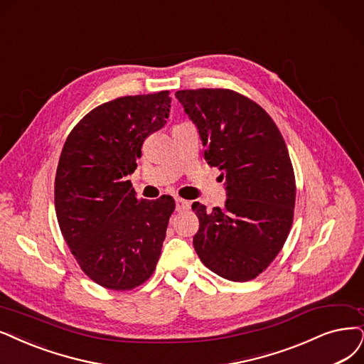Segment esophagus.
I'll use <instances>...</instances> for the list:
<instances>
[{
	"mask_svg": "<svg viewBox=\"0 0 364 364\" xmlns=\"http://www.w3.org/2000/svg\"><path fill=\"white\" fill-rule=\"evenodd\" d=\"M175 204H177V211H186L191 208V203L183 198H175Z\"/></svg>",
	"mask_w": 364,
	"mask_h": 364,
	"instance_id": "esophagus-1",
	"label": "esophagus"
}]
</instances>
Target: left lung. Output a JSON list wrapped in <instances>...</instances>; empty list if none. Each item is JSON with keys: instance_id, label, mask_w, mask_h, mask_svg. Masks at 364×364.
<instances>
[{"instance_id": "left-lung-1", "label": "left lung", "mask_w": 364, "mask_h": 364, "mask_svg": "<svg viewBox=\"0 0 364 364\" xmlns=\"http://www.w3.org/2000/svg\"><path fill=\"white\" fill-rule=\"evenodd\" d=\"M175 96L196 124L210 166L222 171L226 200L207 211L193 203V246L211 272L232 282L259 276L284 247L294 220L295 175L273 118L237 91L180 90Z\"/></svg>"}]
</instances>
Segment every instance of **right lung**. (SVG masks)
<instances>
[{
	"instance_id": "add662e5",
	"label": "right lung",
	"mask_w": 364,
	"mask_h": 364,
	"mask_svg": "<svg viewBox=\"0 0 364 364\" xmlns=\"http://www.w3.org/2000/svg\"><path fill=\"white\" fill-rule=\"evenodd\" d=\"M169 107V91L118 97L94 107L64 142L55 175L58 225L80 270L103 288L130 291L156 270L175 200L138 199L126 177Z\"/></svg>"
}]
</instances>
